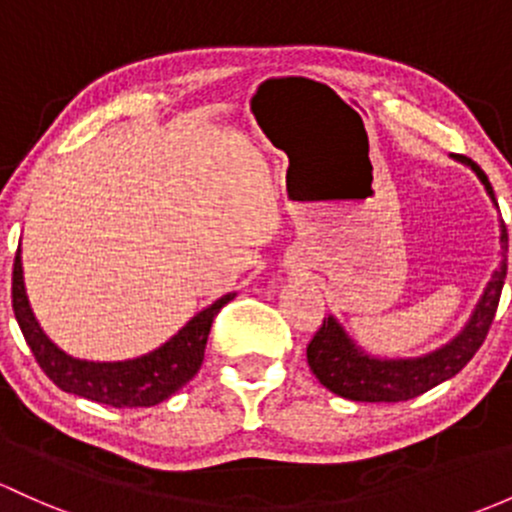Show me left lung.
Here are the masks:
<instances>
[{
	"label": "left lung",
	"mask_w": 512,
	"mask_h": 512,
	"mask_svg": "<svg viewBox=\"0 0 512 512\" xmlns=\"http://www.w3.org/2000/svg\"><path fill=\"white\" fill-rule=\"evenodd\" d=\"M459 161L471 166L473 174L486 188L493 206L498 208L496 193H493L488 176L471 159L461 157ZM498 223V267L491 272V279L483 287L466 324L451 341L429 353L412 355V358L373 355L355 343V338L343 328L336 316L328 314L324 326L319 328L314 341L306 348V360H309V368L316 375V380L326 390L353 402H402L454 378L486 341V333L498 309L500 292H503L505 272H508V230H505L503 220H498Z\"/></svg>",
	"instance_id": "1"
}]
</instances>
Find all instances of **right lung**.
I'll return each mask as SVG.
<instances>
[{
	"instance_id": "add662e5",
	"label": "right lung",
	"mask_w": 512,
	"mask_h": 512,
	"mask_svg": "<svg viewBox=\"0 0 512 512\" xmlns=\"http://www.w3.org/2000/svg\"><path fill=\"white\" fill-rule=\"evenodd\" d=\"M230 299H235V292L223 294L213 304L203 306L169 341H164L154 351L127 360H85L66 353L46 336L26 297L21 245L14 260L12 306L16 324L43 373L63 392L100 402V405L120 407V410L159 405L196 378L203 365V355H206V341L215 314Z\"/></svg>"
}]
</instances>
